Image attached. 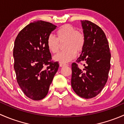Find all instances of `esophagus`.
<instances>
[{"mask_svg": "<svg viewBox=\"0 0 124 124\" xmlns=\"http://www.w3.org/2000/svg\"><path fill=\"white\" fill-rule=\"evenodd\" d=\"M66 65H68V64H67V63H60L59 64L60 67H64V66H66Z\"/></svg>", "mask_w": 124, "mask_h": 124, "instance_id": "obj_1", "label": "esophagus"}]
</instances>
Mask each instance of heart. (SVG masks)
<instances>
[{
  "label": "heart",
  "instance_id": "b5f03b06",
  "mask_svg": "<svg viewBox=\"0 0 124 124\" xmlns=\"http://www.w3.org/2000/svg\"><path fill=\"white\" fill-rule=\"evenodd\" d=\"M57 39L50 35L47 39V46L52 53H56L59 49V43L65 41V50L59 53L53 57L55 61L60 63H67L73 59L76 52H81L85 42L83 33L76 31V29L69 24L61 26L56 32Z\"/></svg>",
  "mask_w": 124,
  "mask_h": 124
}]
</instances>
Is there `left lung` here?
I'll return each mask as SVG.
<instances>
[{"label":"left lung","instance_id":"8db88e82","mask_svg":"<svg viewBox=\"0 0 124 124\" xmlns=\"http://www.w3.org/2000/svg\"><path fill=\"white\" fill-rule=\"evenodd\" d=\"M85 42L77 63L84 62L83 70L72 64L71 86L82 98L97 96L104 87L110 68L111 54L104 32L92 22L81 21Z\"/></svg>","mask_w":124,"mask_h":124}]
</instances>
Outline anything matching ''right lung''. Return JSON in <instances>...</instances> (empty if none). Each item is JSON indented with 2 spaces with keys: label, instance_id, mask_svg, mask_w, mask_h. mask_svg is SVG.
Wrapping results in <instances>:
<instances>
[{
  "label": "right lung",
  "instance_id": "obj_1",
  "mask_svg": "<svg viewBox=\"0 0 124 124\" xmlns=\"http://www.w3.org/2000/svg\"><path fill=\"white\" fill-rule=\"evenodd\" d=\"M57 27L44 21L31 23L19 32L14 42L13 56L18 85L33 100H41L48 93L59 65L52 62L47 37ZM47 66L45 69L44 66Z\"/></svg>",
  "mask_w": 124,
  "mask_h": 124
}]
</instances>
